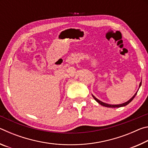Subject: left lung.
I'll list each match as a JSON object with an SVG mask.
<instances>
[{
  "label": "left lung",
  "mask_w": 148,
  "mask_h": 148,
  "mask_svg": "<svg viewBox=\"0 0 148 148\" xmlns=\"http://www.w3.org/2000/svg\"><path fill=\"white\" fill-rule=\"evenodd\" d=\"M141 85H142V81L140 82V85H139V88L140 87V86H141ZM139 88H138V89H139ZM138 91H136V93H135V94L133 95V97H132V98L130 99L128 101L125 102H124V103L119 104H109L105 103V102H102V101H100V100H99L98 99H97L96 97H95L94 96V95H92V97H93V98H94V99L95 100V101H96L97 102H98V103H99V104H101V105H102V106H105V107H108V108H120V107H123V106H127V104H129L130 102H131L132 101V100H133V99L134 98L135 96H136V95Z\"/></svg>",
  "instance_id": "1"
}]
</instances>
